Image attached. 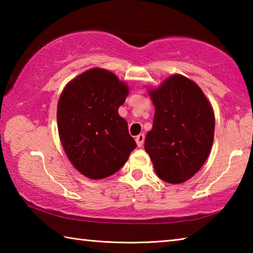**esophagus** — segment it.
<instances>
[{"label": "esophagus", "mask_w": 253, "mask_h": 253, "mask_svg": "<svg viewBox=\"0 0 253 253\" xmlns=\"http://www.w3.org/2000/svg\"><path fill=\"white\" fill-rule=\"evenodd\" d=\"M144 139H145V135L144 134H139L136 136V143H137V146L138 147H142L143 144H144Z\"/></svg>", "instance_id": "1"}]
</instances>
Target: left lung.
Masks as SVG:
<instances>
[{
    "label": "left lung",
    "mask_w": 253,
    "mask_h": 253,
    "mask_svg": "<svg viewBox=\"0 0 253 253\" xmlns=\"http://www.w3.org/2000/svg\"><path fill=\"white\" fill-rule=\"evenodd\" d=\"M155 115L145 139L157 176L170 184L190 179L211 152L215 118L212 106L194 81L170 76L149 90Z\"/></svg>",
    "instance_id": "left-lung-1"
}]
</instances>
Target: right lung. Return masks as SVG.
<instances>
[{
    "instance_id": "right-lung-1",
    "label": "right lung",
    "mask_w": 253,
    "mask_h": 253,
    "mask_svg": "<svg viewBox=\"0 0 253 253\" xmlns=\"http://www.w3.org/2000/svg\"><path fill=\"white\" fill-rule=\"evenodd\" d=\"M127 95V84L116 75L93 68L71 80L60 96V140L71 164L88 178L116 173L136 148L127 122L118 114Z\"/></svg>"
}]
</instances>
